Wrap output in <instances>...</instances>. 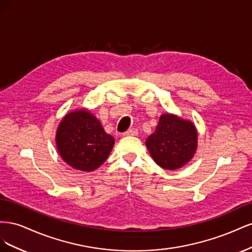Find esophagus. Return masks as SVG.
<instances>
[{"label": "esophagus", "mask_w": 252, "mask_h": 252, "mask_svg": "<svg viewBox=\"0 0 252 252\" xmlns=\"http://www.w3.org/2000/svg\"><path fill=\"white\" fill-rule=\"evenodd\" d=\"M138 133H139L138 129L132 128V129H129V130H127V131L124 133V135H132V136H136V135H138Z\"/></svg>", "instance_id": "1"}]
</instances>
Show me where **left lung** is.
Here are the masks:
<instances>
[{
  "instance_id": "left-lung-1",
  "label": "left lung",
  "mask_w": 252,
  "mask_h": 252,
  "mask_svg": "<svg viewBox=\"0 0 252 252\" xmlns=\"http://www.w3.org/2000/svg\"><path fill=\"white\" fill-rule=\"evenodd\" d=\"M146 146L154 161L164 169L175 170L190 162L197 148V130L191 121L163 113Z\"/></svg>"
}]
</instances>
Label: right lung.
<instances>
[{
	"instance_id": "obj_1",
	"label": "right lung",
	"mask_w": 252,
	"mask_h": 252,
	"mask_svg": "<svg viewBox=\"0 0 252 252\" xmlns=\"http://www.w3.org/2000/svg\"><path fill=\"white\" fill-rule=\"evenodd\" d=\"M56 144L63 161L75 170L98 168L112 150L114 139L104 131L95 116L86 108L65 114L57 129Z\"/></svg>"
}]
</instances>
